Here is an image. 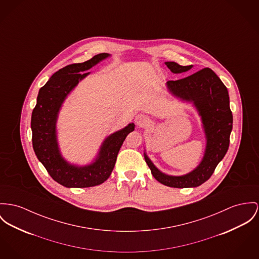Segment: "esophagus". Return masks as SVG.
I'll return each instance as SVG.
<instances>
[{"label":"esophagus","mask_w":259,"mask_h":259,"mask_svg":"<svg viewBox=\"0 0 259 259\" xmlns=\"http://www.w3.org/2000/svg\"><path fill=\"white\" fill-rule=\"evenodd\" d=\"M135 123H136V125L137 126H139V127H143V126H145L147 123H148V117L145 115V114H137L136 116H135Z\"/></svg>","instance_id":"esophagus-1"}]
</instances>
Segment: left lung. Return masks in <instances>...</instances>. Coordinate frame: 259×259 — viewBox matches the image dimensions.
Returning a JSON list of instances; mask_svg holds the SVG:
<instances>
[{
  "mask_svg": "<svg viewBox=\"0 0 259 259\" xmlns=\"http://www.w3.org/2000/svg\"><path fill=\"white\" fill-rule=\"evenodd\" d=\"M174 74L189 71L193 66H180L176 62H165ZM168 92L183 101L192 102L198 111L206 138L203 159L197 167L183 176H168L161 172L149 159L144 158L153 177L163 185L175 188L197 187L213 175L216 166L225 157L233 129V114L226 85L209 68L178 80L166 81Z\"/></svg>",
  "mask_w": 259,
  "mask_h": 259,
  "instance_id": "left-lung-1",
  "label": "left lung"
}]
</instances>
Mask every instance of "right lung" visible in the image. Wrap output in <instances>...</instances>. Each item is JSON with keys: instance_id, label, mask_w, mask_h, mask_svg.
<instances>
[{"instance_id": "obj_1", "label": "right lung", "mask_w": 259, "mask_h": 259, "mask_svg": "<svg viewBox=\"0 0 259 259\" xmlns=\"http://www.w3.org/2000/svg\"><path fill=\"white\" fill-rule=\"evenodd\" d=\"M109 56L108 53H100L83 63L68 65L53 74L39 90L31 115L32 147L50 177L65 187L82 188L103 183L113 170L124 140L135 129V124L129 123L110 134L104 139L97 158L90 164H73L61 155L56 123L62 104L79 81L90 75V72H83Z\"/></svg>"}]
</instances>
